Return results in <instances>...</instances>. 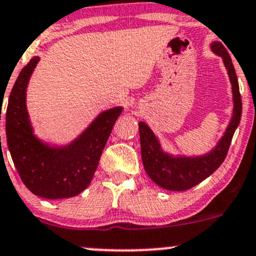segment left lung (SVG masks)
<instances>
[{
  "instance_id": "obj_1",
  "label": "left lung",
  "mask_w": 256,
  "mask_h": 256,
  "mask_svg": "<svg viewBox=\"0 0 256 256\" xmlns=\"http://www.w3.org/2000/svg\"><path fill=\"white\" fill-rule=\"evenodd\" d=\"M210 48L216 56L222 58L232 86L233 100L232 118L215 147L202 156H174L162 150L159 138L147 124L138 122L143 166L152 181L164 190H186L209 178L226 158L233 134L240 125L242 100L231 57L221 42L214 41Z\"/></svg>"
}]
</instances>
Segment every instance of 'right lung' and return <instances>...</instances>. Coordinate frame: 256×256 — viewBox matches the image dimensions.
I'll list each match as a JSON object with an SVG mask.
<instances>
[{
    "instance_id": "1",
    "label": "right lung",
    "mask_w": 256,
    "mask_h": 256,
    "mask_svg": "<svg viewBox=\"0 0 256 256\" xmlns=\"http://www.w3.org/2000/svg\"><path fill=\"white\" fill-rule=\"evenodd\" d=\"M40 57L22 69L6 112V136L14 166L35 196L62 199L78 196L88 186L103 148L122 106L102 112L68 144H50L34 134L26 108V88ZM1 115V114H0Z\"/></svg>"
}]
</instances>
